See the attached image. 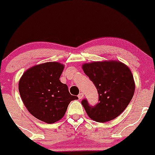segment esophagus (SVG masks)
I'll return each instance as SVG.
<instances>
[{
  "label": "esophagus",
  "mask_w": 155,
  "mask_h": 155,
  "mask_svg": "<svg viewBox=\"0 0 155 155\" xmlns=\"http://www.w3.org/2000/svg\"><path fill=\"white\" fill-rule=\"evenodd\" d=\"M83 97H84V94H83V93H82V92H81L80 94H78V98H79V99H81V98H83Z\"/></svg>",
  "instance_id": "obj_1"
}]
</instances>
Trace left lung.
<instances>
[{
  "label": "left lung",
  "instance_id": "8db88e82",
  "mask_svg": "<svg viewBox=\"0 0 155 155\" xmlns=\"http://www.w3.org/2000/svg\"><path fill=\"white\" fill-rule=\"evenodd\" d=\"M82 68L98 93V102L94 106L87 99L82 100L87 116L99 123L114 120L125 110L134 96L135 84L130 69L113 61L84 64Z\"/></svg>",
  "mask_w": 155,
  "mask_h": 155
}]
</instances>
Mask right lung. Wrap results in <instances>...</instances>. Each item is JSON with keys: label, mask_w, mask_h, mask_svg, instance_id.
<instances>
[{"label": "right lung", "mask_w": 155, "mask_h": 155, "mask_svg": "<svg viewBox=\"0 0 155 155\" xmlns=\"http://www.w3.org/2000/svg\"><path fill=\"white\" fill-rule=\"evenodd\" d=\"M64 66L47 62L27 70L18 83V90L25 106L33 116L46 124L63 118L70 102L78 99L68 87L60 81Z\"/></svg>", "instance_id": "right-lung-1"}]
</instances>
